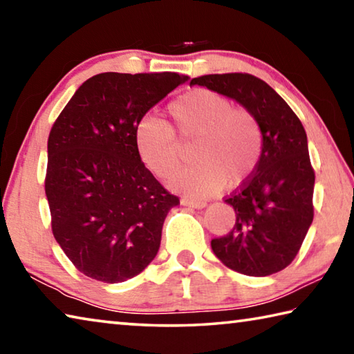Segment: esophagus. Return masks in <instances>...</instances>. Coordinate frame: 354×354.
Instances as JSON below:
<instances>
[{"instance_id":"esophagus-1","label":"esophagus","mask_w":354,"mask_h":354,"mask_svg":"<svg viewBox=\"0 0 354 354\" xmlns=\"http://www.w3.org/2000/svg\"><path fill=\"white\" fill-rule=\"evenodd\" d=\"M181 205L187 206V207H194V209H203L206 207L207 203L201 201V200H190V198H181Z\"/></svg>"}]
</instances>
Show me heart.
Instances as JSON below:
<instances>
[{
    "label": "heart",
    "mask_w": 354,
    "mask_h": 354,
    "mask_svg": "<svg viewBox=\"0 0 354 354\" xmlns=\"http://www.w3.org/2000/svg\"><path fill=\"white\" fill-rule=\"evenodd\" d=\"M176 132L183 140L199 139L195 166L169 178V185L190 196H205L221 187L236 189L253 175L262 154V129L243 107L209 88L185 92L169 106ZM136 145L143 165L159 178L169 176L180 162V142L169 123L145 117L137 123Z\"/></svg>",
    "instance_id": "b5f03b06"
}]
</instances>
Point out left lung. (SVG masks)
<instances>
[{
	"label": "left lung",
	"instance_id": "8db88e82",
	"mask_svg": "<svg viewBox=\"0 0 354 354\" xmlns=\"http://www.w3.org/2000/svg\"><path fill=\"white\" fill-rule=\"evenodd\" d=\"M195 84L241 103L257 118L263 139L254 173L225 198L234 209L236 225L226 236L212 239L214 254L248 277L284 270L314 218L315 173L306 131L290 106L253 75H205L190 81Z\"/></svg>",
	"mask_w": 354,
	"mask_h": 354
}]
</instances>
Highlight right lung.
Instances as JSON below:
<instances>
[{
	"label": "right lung",
	"mask_w": 354,
	"mask_h": 354,
	"mask_svg": "<svg viewBox=\"0 0 354 354\" xmlns=\"http://www.w3.org/2000/svg\"><path fill=\"white\" fill-rule=\"evenodd\" d=\"M178 73H100L59 113L48 137L45 194L56 242L86 277L123 283L158 254L179 198L143 165L136 128Z\"/></svg>",
	"instance_id": "add662e5"
}]
</instances>
